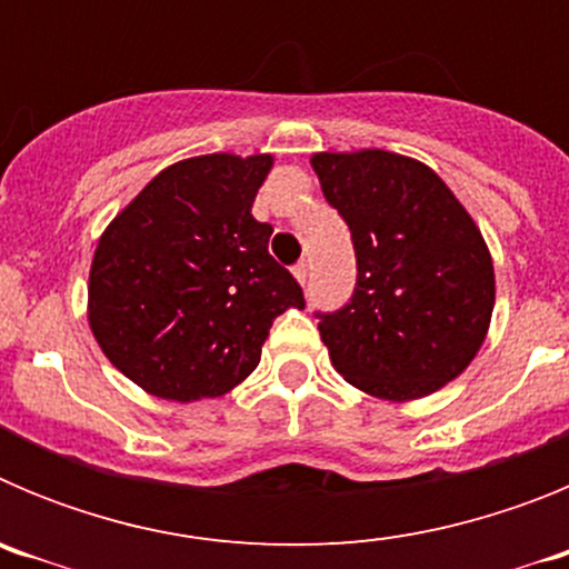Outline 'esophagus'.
<instances>
[{"label": "esophagus", "mask_w": 569, "mask_h": 569, "mask_svg": "<svg viewBox=\"0 0 569 569\" xmlns=\"http://www.w3.org/2000/svg\"><path fill=\"white\" fill-rule=\"evenodd\" d=\"M293 276H296V281H299V284H308V276H310L308 261H299V264L293 268Z\"/></svg>", "instance_id": "1"}]
</instances>
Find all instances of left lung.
Masks as SVG:
<instances>
[{
    "instance_id": "8db88e82",
    "label": "left lung",
    "mask_w": 569,
    "mask_h": 569,
    "mask_svg": "<svg viewBox=\"0 0 569 569\" xmlns=\"http://www.w3.org/2000/svg\"><path fill=\"white\" fill-rule=\"evenodd\" d=\"M350 228L353 299L319 313L333 367L367 396L413 401L467 370L490 330L492 256L472 216L419 159L365 148L310 156Z\"/></svg>"
}]
</instances>
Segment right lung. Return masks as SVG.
<instances>
[{
	"mask_svg": "<svg viewBox=\"0 0 569 569\" xmlns=\"http://www.w3.org/2000/svg\"><path fill=\"white\" fill-rule=\"evenodd\" d=\"M270 168V153L182 159L99 236L90 333L144 393L224 396L256 370L276 316L305 308L299 281L268 253L273 228L250 213Z\"/></svg>",
	"mask_w": 569,
	"mask_h": 569,
	"instance_id": "obj_1",
	"label": "right lung"
}]
</instances>
